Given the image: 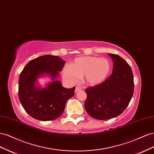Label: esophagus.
I'll return each mask as SVG.
<instances>
[{
    "label": "esophagus",
    "mask_w": 154,
    "mask_h": 154,
    "mask_svg": "<svg viewBox=\"0 0 154 154\" xmlns=\"http://www.w3.org/2000/svg\"><path fill=\"white\" fill-rule=\"evenodd\" d=\"M82 90V88L81 87H79V86H77L76 88H75V92H77V91H79V90Z\"/></svg>",
    "instance_id": "34e87169"
}]
</instances>
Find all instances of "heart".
I'll list each match as a JSON object with an SVG mask.
<instances>
[{
    "label": "heart",
    "mask_w": 154,
    "mask_h": 154,
    "mask_svg": "<svg viewBox=\"0 0 154 154\" xmlns=\"http://www.w3.org/2000/svg\"><path fill=\"white\" fill-rule=\"evenodd\" d=\"M111 71V63L105 58L97 57H82L74 60L70 67H66L63 72V78L71 84H75L79 78H84L90 86L101 84L108 78Z\"/></svg>",
    "instance_id": "b5f03b06"
}]
</instances>
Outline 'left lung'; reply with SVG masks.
Segmentation results:
<instances>
[{"label": "left lung", "mask_w": 154, "mask_h": 154, "mask_svg": "<svg viewBox=\"0 0 154 154\" xmlns=\"http://www.w3.org/2000/svg\"><path fill=\"white\" fill-rule=\"evenodd\" d=\"M113 61L112 74L101 84L85 90V108L96 119H109L119 116L129 104L134 91L130 66L121 57L108 54Z\"/></svg>", "instance_id": "left-lung-1"}]
</instances>
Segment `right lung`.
Segmentation results:
<instances>
[{
	"instance_id": "obj_1",
	"label": "right lung",
	"mask_w": 154,
	"mask_h": 154,
	"mask_svg": "<svg viewBox=\"0 0 154 154\" xmlns=\"http://www.w3.org/2000/svg\"><path fill=\"white\" fill-rule=\"evenodd\" d=\"M66 62L58 56L45 55L31 60L21 72L19 80V98L30 116L37 120H54L62 115L67 100L74 95L75 88H65L55 80ZM50 74L53 81L45 89L36 86L37 77Z\"/></svg>"
}]
</instances>
